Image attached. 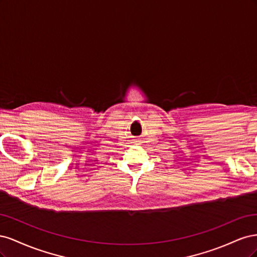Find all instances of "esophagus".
<instances>
[{"mask_svg":"<svg viewBox=\"0 0 257 257\" xmlns=\"http://www.w3.org/2000/svg\"><path fill=\"white\" fill-rule=\"evenodd\" d=\"M136 143H139V139H136V141H135Z\"/></svg>","mask_w":257,"mask_h":257,"instance_id":"esophagus-1","label":"esophagus"}]
</instances>
